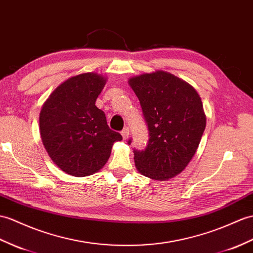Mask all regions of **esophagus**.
Here are the masks:
<instances>
[{
	"label": "esophagus",
	"instance_id": "1",
	"mask_svg": "<svg viewBox=\"0 0 253 253\" xmlns=\"http://www.w3.org/2000/svg\"><path fill=\"white\" fill-rule=\"evenodd\" d=\"M121 133H122V136H123V139L127 140L128 137H129V128H128V127H125L124 129H123Z\"/></svg>",
	"mask_w": 253,
	"mask_h": 253
}]
</instances>
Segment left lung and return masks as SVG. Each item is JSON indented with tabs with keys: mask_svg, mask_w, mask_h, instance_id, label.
Here are the masks:
<instances>
[{
	"mask_svg": "<svg viewBox=\"0 0 253 253\" xmlns=\"http://www.w3.org/2000/svg\"><path fill=\"white\" fill-rule=\"evenodd\" d=\"M128 83L149 130L146 148L133 150L138 171L160 181L173 178L183 171L201 142L206 127L202 99L193 86L165 71L134 76Z\"/></svg>",
	"mask_w": 253,
	"mask_h": 253,
	"instance_id": "1",
	"label": "left lung"
}]
</instances>
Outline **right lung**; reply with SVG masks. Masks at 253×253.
<instances>
[{
  "mask_svg": "<svg viewBox=\"0 0 253 253\" xmlns=\"http://www.w3.org/2000/svg\"><path fill=\"white\" fill-rule=\"evenodd\" d=\"M107 83L102 75L88 72L58 86L40 113V133L51 161L74 177L99 171L121 133L111 130L96 100Z\"/></svg>",
  "mask_w": 253,
  "mask_h": 253,
  "instance_id": "1",
  "label": "right lung"
}]
</instances>
